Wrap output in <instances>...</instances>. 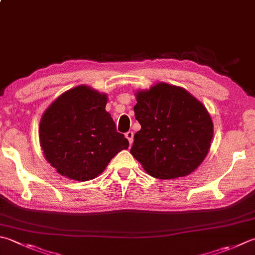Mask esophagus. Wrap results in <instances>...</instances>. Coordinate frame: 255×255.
Returning <instances> with one entry per match:
<instances>
[{
  "label": "esophagus",
  "mask_w": 255,
  "mask_h": 255,
  "mask_svg": "<svg viewBox=\"0 0 255 255\" xmlns=\"http://www.w3.org/2000/svg\"><path fill=\"white\" fill-rule=\"evenodd\" d=\"M133 136H134V134H133L132 131H128V132L126 133V137L128 140V143H129V144L133 143Z\"/></svg>",
  "instance_id": "obj_1"
}]
</instances>
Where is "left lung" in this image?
<instances>
[{"label": "left lung", "instance_id": "8db88e82", "mask_svg": "<svg viewBox=\"0 0 255 255\" xmlns=\"http://www.w3.org/2000/svg\"><path fill=\"white\" fill-rule=\"evenodd\" d=\"M141 129L131 154L157 179L189 175L208 154L213 123L203 104L182 88L157 83L136 93Z\"/></svg>", "mask_w": 255, "mask_h": 255}]
</instances>
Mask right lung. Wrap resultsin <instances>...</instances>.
I'll return each instance as SVG.
<instances>
[{"mask_svg": "<svg viewBox=\"0 0 255 255\" xmlns=\"http://www.w3.org/2000/svg\"><path fill=\"white\" fill-rule=\"evenodd\" d=\"M108 98L80 85L57 98L43 114L40 142L44 156L63 176L89 181L128 147L105 111Z\"/></svg>", "mask_w": 255, "mask_h": 255, "instance_id": "obj_1", "label": "right lung"}]
</instances>
